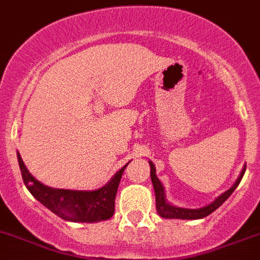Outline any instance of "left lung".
<instances>
[{
    "instance_id": "left-lung-1",
    "label": "left lung",
    "mask_w": 260,
    "mask_h": 260,
    "mask_svg": "<svg viewBox=\"0 0 260 260\" xmlns=\"http://www.w3.org/2000/svg\"><path fill=\"white\" fill-rule=\"evenodd\" d=\"M150 165V177H151V182H153L154 191H155V206H156V212L159 214V216L166 218V219H202L205 216L210 215L211 212L215 211L223 202H226L227 198L230 197L234 192V190L238 187V184L241 183L242 178L246 171V165L242 169L239 177L235 181V183L231 186L227 191L220 194L215 201H212L210 205L201 207V209H184V207H178V206L171 205L166 199V194H165V187L162 182L158 179L155 173V166L151 160H149Z\"/></svg>"
}]
</instances>
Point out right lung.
Instances as JSON below:
<instances>
[{"label": "right lung", "instance_id": "obj_1", "mask_svg": "<svg viewBox=\"0 0 260 260\" xmlns=\"http://www.w3.org/2000/svg\"><path fill=\"white\" fill-rule=\"evenodd\" d=\"M17 158H18L23 183L30 194L62 219L68 222L94 223L110 219L114 214L118 184L128 164L119 169L105 186L96 190L83 191V190L53 188L41 183L29 173L19 153H17Z\"/></svg>", "mask_w": 260, "mask_h": 260}]
</instances>
